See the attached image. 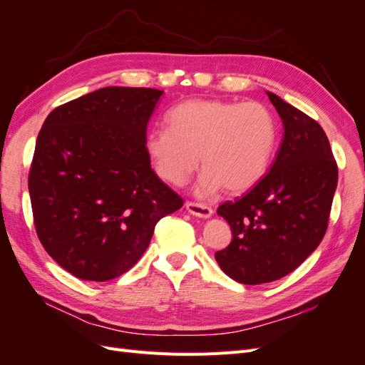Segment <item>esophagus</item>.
Wrapping results in <instances>:
<instances>
[{"mask_svg":"<svg viewBox=\"0 0 365 365\" xmlns=\"http://www.w3.org/2000/svg\"><path fill=\"white\" fill-rule=\"evenodd\" d=\"M185 208H187V212H189L190 215L197 216V217H202V219H208L210 216L213 215V210H212V207L204 205V204L187 202V204H185Z\"/></svg>","mask_w":365,"mask_h":365,"instance_id":"obj_1","label":"esophagus"}]
</instances>
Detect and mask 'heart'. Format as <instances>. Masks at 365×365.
<instances>
[{"label":"heart","mask_w":365,"mask_h":365,"mask_svg":"<svg viewBox=\"0 0 365 365\" xmlns=\"http://www.w3.org/2000/svg\"><path fill=\"white\" fill-rule=\"evenodd\" d=\"M165 125L148 134V155L173 185H184L201 158L200 196L222 187L228 193L252 189L267 173L277 141L272 115L257 102L192 98L170 109Z\"/></svg>","instance_id":"1"}]
</instances>
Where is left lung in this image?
<instances>
[{"label":"left lung","instance_id":"1","mask_svg":"<svg viewBox=\"0 0 365 365\" xmlns=\"http://www.w3.org/2000/svg\"><path fill=\"white\" fill-rule=\"evenodd\" d=\"M283 123L271 170L217 215L231 227V244L215 254L228 277L244 284L279 280L311 256L324 237L338 184L327 135L314 118L267 91Z\"/></svg>","mask_w":365,"mask_h":365}]
</instances>
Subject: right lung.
Instances as JSON below:
<instances>
[{
    "label": "right lung",
    "mask_w": 365,
    "mask_h": 365,
    "mask_svg": "<svg viewBox=\"0 0 365 365\" xmlns=\"http://www.w3.org/2000/svg\"><path fill=\"white\" fill-rule=\"evenodd\" d=\"M163 91L105 86L58 106L29 175L36 233L74 277L108 282L138 262L182 200L150 168L146 129Z\"/></svg>",
    "instance_id": "1"
}]
</instances>
